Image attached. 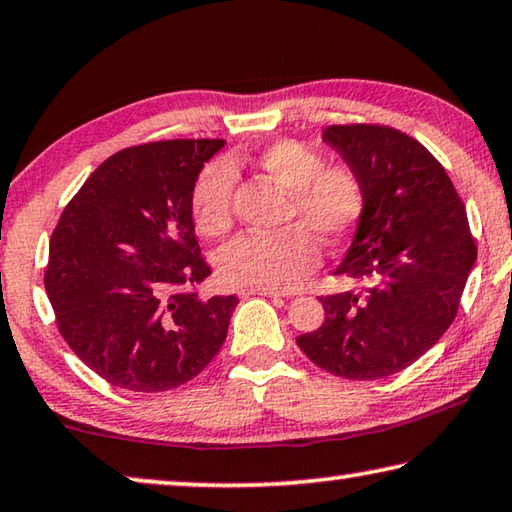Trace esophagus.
I'll use <instances>...</instances> for the list:
<instances>
[{
  "label": "esophagus",
  "instance_id": "esophagus-1",
  "mask_svg": "<svg viewBox=\"0 0 512 512\" xmlns=\"http://www.w3.org/2000/svg\"><path fill=\"white\" fill-rule=\"evenodd\" d=\"M239 296L241 298H248V296H266V298H285L289 294H282V291H275V289H257V287H241L239 289Z\"/></svg>",
  "mask_w": 512,
  "mask_h": 512
}]
</instances>
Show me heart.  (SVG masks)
I'll return each mask as SVG.
<instances>
[{"label": "heart", "instance_id": "obj_1", "mask_svg": "<svg viewBox=\"0 0 512 512\" xmlns=\"http://www.w3.org/2000/svg\"><path fill=\"white\" fill-rule=\"evenodd\" d=\"M243 161L287 191L285 221L298 225L232 239L218 255V271L232 285L296 289L319 264L313 239L332 248L355 230L367 202L364 184L351 166H323L321 154L298 141H275L253 154H234L225 164H209L193 186V223L207 237H221L232 227V170Z\"/></svg>", "mask_w": 512, "mask_h": 512}]
</instances>
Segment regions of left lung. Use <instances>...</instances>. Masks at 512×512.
Returning a JSON list of instances; mask_svg holds the SVG:
<instances>
[{"label":"left lung","instance_id":"1","mask_svg":"<svg viewBox=\"0 0 512 512\" xmlns=\"http://www.w3.org/2000/svg\"><path fill=\"white\" fill-rule=\"evenodd\" d=\"M321 139L367 193L335 269L362 289L319 298L326 321L296 344L339 378H387L419 360L456 319L476 243L458 191L419 141L383 125H332Z\"/></svg>","mask_w":512,"mask_h":512}]
</instances>
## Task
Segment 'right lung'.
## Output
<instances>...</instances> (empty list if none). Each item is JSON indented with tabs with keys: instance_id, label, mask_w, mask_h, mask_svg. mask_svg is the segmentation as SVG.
<instances>
[{
	"instance_id": "1",
	"label": "right lung",
	"mask_w": 512,
	"mask_h": 512,
	"mask_svg": "<svg viewBox=\"0 0 512 512\" xmlns=\"http://www.w3.org/2000/svg\"><path fill=\"white\" fill-rule=\"evenodd\" d=\"M225 141H159L95 168L50 239L45 291L59 332L107 383L168 392L214 360L237 296L200 298L207 278L191 193Z\"/></svg>"
}]
</instances>
